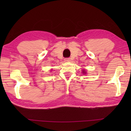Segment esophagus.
Here are the masks:
<instances>
[{
    "label": "esophagus",
    "mask_w": 131,
    "mask_h": 131,
    "mask_svg": "<svg viewBox=\"0 0 131 131\" xmlns=\"http://www.w3.org/2000/svg\"><path fill=\"white\" fill-rule=\"evenodd\" d=\"M64 60H65V62H69V61H70V58H66L64 59Z\"/></svg>",
    "instance_id": "esophagus-1"
}]
</instances>
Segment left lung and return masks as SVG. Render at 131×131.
I'll list each match as a JSON object with an SVG mask.
<instances>
[{
	"label": "left lung",
	"mask_w": 131,
	"mask_h": 131,
	"mask_svg": "<svg viewBox=\"0 0 131 131\" xmlns=\"http://www.w3.org/2000/svg\"><path fill=\"white\" fill-rule=\"evenodd\" d=\"M83 74H85L86 72H85V70H83Z\"/></svg>",
	"instance_id": "8db88e82"
}]
</instances>
